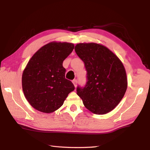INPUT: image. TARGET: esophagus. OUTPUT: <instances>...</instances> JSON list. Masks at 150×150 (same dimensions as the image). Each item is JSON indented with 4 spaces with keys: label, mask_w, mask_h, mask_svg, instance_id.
Here are the masks:
<instances>
[{
    "label": "esophagus",
    "mask_w": 150,
    "mask_h": 150,
    "mask_svg": "<svg viewBox=\"0 0 150 150\" xmlns=\"http://www.w3.org/2000/svg\"><path fill=\"white\" fill-rule=\"evenodd\" d=\"M72 82H73V84H74L75 87L76 88V86H77V80H73V81H72Z\"/></svg>",
    "instance_id": "esophagus-1"
}]
</instances>
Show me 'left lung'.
<instances>
[{"instance_id":"left-lung-1","label":"left lung","mask_w":150,"mask_h":150,"mask_svg":"<svg viewBox=\"0 0 150 150\" xmlns=\"http://www.w3.org/2000/svg\"><path fill=\"white\" fill-rule=\"evenodd\" d=\"M75 51L87 71L86 84L84 87L78 86L77 95L92 113L110 112L119 104L127 89L122 62L106 47L96 43L77 44Z\"/></svg>"}]
</instances>
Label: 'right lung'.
I'll list each match as a JSON object with an SVG mask.
<instances>
[{
	"label": "right lung",
	"mask_w": 150,
	"mask_h": 150,
	"mask_svg": "<svg viewBox=\"0 0 150 150\" xmlns=\"http://www.w3.org/2000/svg\"><path fill=\"white\" fill-rule=\"evenodd\" d=\"M74 49V44L52 42L34 54L25 68L22 86L25 97L35 109L52 113L62 106L68 94L75 90L65 78L63 61Z\"/></svg>",
	"instance_id": "1"
}]
</instances>
